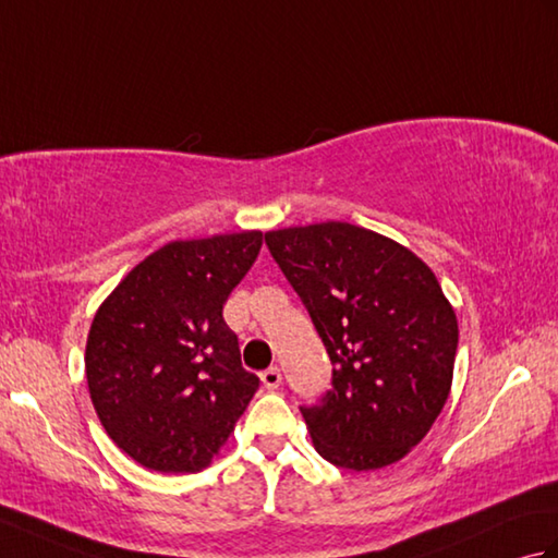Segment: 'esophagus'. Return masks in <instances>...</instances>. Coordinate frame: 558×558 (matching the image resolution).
<instances>
[{
  "mask_svg": "<svg viewBox=\"0 0 558 558\" xmlns=\"http://www.w3.org/2000/svg\"><path fill=\"white\" fill-rule=\"evenodd\" d=\"M260 384H264L268 390H276L282 384V374L278 366H270V369L260 372Z\"/></svg>",
  "mask_w": 558,
  "mask_h": 558,
  "instance_id": "obj_1",
  "label": "esophagus"
}]
</instances>
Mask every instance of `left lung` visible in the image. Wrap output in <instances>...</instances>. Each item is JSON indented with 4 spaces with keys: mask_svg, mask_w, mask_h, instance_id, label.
<instances>
[{
    "mask_svg": "<svg viewBox=\"0 0 558 558\" xmlns=\"http://www.w3.org/2000/svg\"><path fill=\"white\" fill-rule=\"evenodd\" d=\"M270 256L322 336L333 388L302 417L318 456L345 470L393 465L441 414L458 318L408 246L350 222L266 232Z\"/></svg>",
    "mask_w": 558,
    "mask_h": 558,
    "instance_id": "8db88e82",
    "label": "left lung"
}]
</instances>
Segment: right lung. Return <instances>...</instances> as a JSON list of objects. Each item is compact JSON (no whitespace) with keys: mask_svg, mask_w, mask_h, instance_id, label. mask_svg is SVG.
<instances>
[{"mask_svg":"<svg viewBox=\"0 0 558 558\" xmlns=\"http://www.w3.org/2000/svg\"><path fill=\"white\" fill-rule=\"evenodd\" d=\"M264 232L170 242L100 304L86 342L93 408L112 441L156 472H198L234 432L258 376L246 372L222 304Z\"/></svg>","mask_w":558,"mask_h":558,"instance_id":"add662e5","label":"right lung"}]
</instances>
